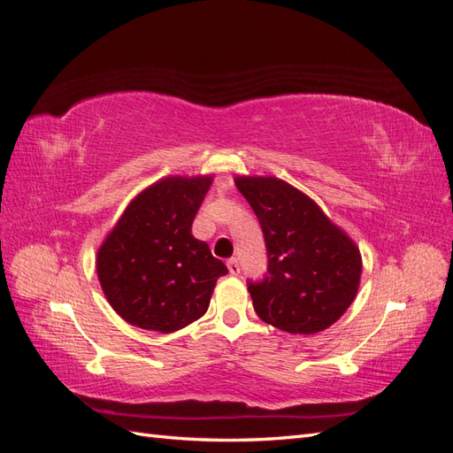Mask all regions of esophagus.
<instances>
[{"mask_svg":"<svg viewBox=\"0 0 453 453\" xmlns=\"http://www.w3.org/2000/svg\"><path fill=\"white\" fill-rule=\"evenodd\" d=\"M226 266H228V272L232 273V276H238V273H240V263H238L236 258H230L228 263H226Z\"/></svg>","mask_w":453,"mask_h":453,"instance_id":"esophagus-1","label":"esophagus"}]
</instances>
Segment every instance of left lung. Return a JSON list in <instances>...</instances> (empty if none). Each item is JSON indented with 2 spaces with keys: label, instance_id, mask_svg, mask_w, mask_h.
Wrapping results in <instances>:
<instances>
[{
  "label": "left lung",
  "instance_id": "1",
  "mask_svg": "<svg viewBox=\"0 0 453 453\" xmlns=\"http://www.w3.org/2000/svg\"><path fill=\"white\" fill-rule=\"evenodd\" d=\"M263 230L268 266L248 280L257 315L291 334H313L342 318L357 295L361 255L319 205L276 177H238Z\"/></svg>",
  "mask_w": 453,
  "mask_h": 453
}]
</instances>
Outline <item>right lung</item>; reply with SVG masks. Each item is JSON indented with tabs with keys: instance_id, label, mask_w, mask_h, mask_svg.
I'll use <instances>...</instances> for the list:
<instances>
[{
	"instance_id": "add662e5",
	"label": "right lung",
	"mask_w": 453,
	"mask_h": 453,
	"mask_svg": "<svg viewBox=\"0 0 453 453\" xmlns=\"http://www.w3.org/2000/svg\"><path fill=\"white\" fill-rule=\"evenodd\" d=\"M211 177H168L149 187L119 219L98 251L109 304L128 323L173 333L210 306L215 281L228 273L208 243L190 234Z\"/></svg>"
}]
</instances>
